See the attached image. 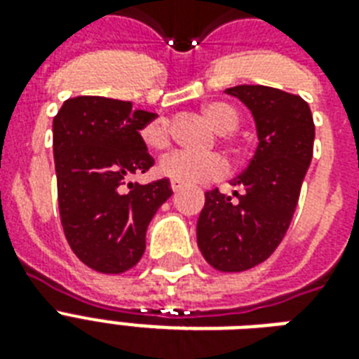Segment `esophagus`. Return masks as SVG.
Wrapping results in <instances>:
<instances>
[{
    "mask_svg": "<svg viewBox=\"0 0 359 359\" xmlns=\"http://www.w3.org/2000/svg\"><path fill=\"white\" fill-rule=\"evenodd\" d=\"M171 190L180 191V190H182V184H179V182H171Z\"/></svg>",
    "mask_w": 359,
    "mask_h": 359,
    "instance_id": "1",
    "label": "esophagus"
}]
</instances>
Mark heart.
<instances>
[{
	"label": "heart",
	"instance_id": "heart-1",
	"mask_svg": "<svg viewBox=\"0 0 359 359\" xmlns=\"http://www.w3.org/2000/svg\"><path fill=\"white\" fill-rule=\"evenodd\" d=\"M205 115L219 134H231L238 126V114L224 102L205 106ZM141 140L149 149L162 151L171 143V126L168 119H154L141 128ZM158 173L182 186L205 184L224 179L229 173V162L218 152L194 154V152H169L158 162Z\"/></svg>",
	"mask_w": 359,
	"mask_h": 359
}]
</instances>
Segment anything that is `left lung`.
I'll return each instance as SVG.
<instances>
[{"mask_svg": "<svg viewBox=\"0 0 359 359\" xmlns=\"http://www.w3.org/2000/svg\"><path fill=\"white\" fill-rule=\"evenodd\" d=\"M244 102L257 124L259 145L250 165L231 180L240 191L205 194L197 245L219 272H244L272 255L289 229L313 158L315 123L298 95L264 86L225 89Z\"/></svg>", "mask_w": 359, "mask_h": 359, "instance_id": "left-lung-1", "label": "left lung"}]
</instances>
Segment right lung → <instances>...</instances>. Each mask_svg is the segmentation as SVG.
<instances>
[{
	"label": "right lung",
	"instance_id": "1",
	"mask_svg": "<svg viewBox=\"0 0 359 359\" xmlns=\"http://www.w3.org/2000/svg\"><path fill=\"white\" fill-rule=\"evenodd\" d=\"M156 114L104 97L65 100L53 117L61 225L83 264L123 273L145 253V233L173 190L169 179L128 182L154 165L140 130Z\"/></svg>",
	"mask_w": 359,
	"mask_h": 359
}]
</instances>
